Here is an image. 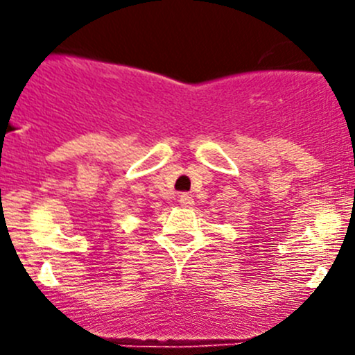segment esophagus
<instances>
[{
  "mask_svg": "<svg viewBox=\"0 0 355 355\" xmlns=\"http://www.w3.org/2000/svg\"><path fill=\"white\" fill-rule=\"evenodd\" d=\"M180 205L183 208H192L193 206V197L190 193H181L180 196Z\"/></svg>",
  "mask_w": 355,
  "mask_h": 355,
  "instance_id": "esophagus-1",
  "label": "esophagus"
}]
</instances>
